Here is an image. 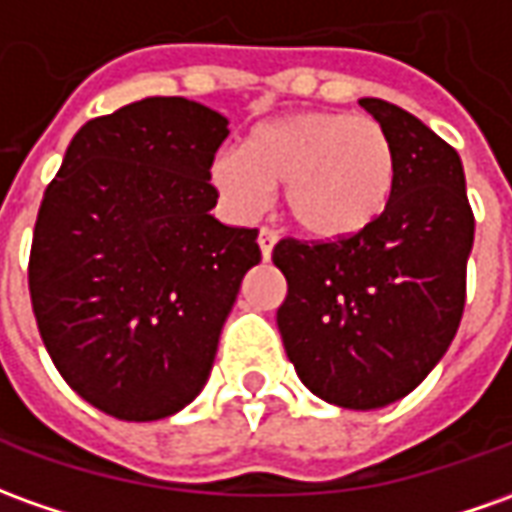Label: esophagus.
<instances>
[{
	"mask_svg": "<svg viewBox=\"0 0 512 512\" xmlns=\"http://www.w3.org/2000/svg\"><path fill=\"white\" fill-rule=\"evenodd\" d=\"M276 239L278 236L270 231V228H262L259 231V248H262V259L267 262L270 256H273V248H276Z\"/></svg>",
	"mask_w": 512,
	"mask_h": 512,
	"instance_id": "obj_1",
	"label": "esophagus"
}]
</instances>
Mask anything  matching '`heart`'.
Segmentation results:
<instances>
[{"label": "heart", "instance_id": "1", "mask_svg": "<svg viewBox=\"0 0 512 512\" xmlns=\"http://www.w3.org/2000/svg\"><path fill=\"white\" fill-rule=\"evenodd\" d=\"M211 183L236 217H256L281 186L284 217L315 242H345L379 222L396 189L387 130L345 111H298L253 128L211 161Z\"/></svg>", "mask_w": 512, "mask_h": 512}]
</instances>
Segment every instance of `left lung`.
<instances>
[{"label":"left lung","instance_id":"8db88e82","mask_svg":"<svg viewBox=\"0 0 512 512\" xmlns=\"http://www.w3.org/2000/svg\"><path fill=\"white\" fill-rule=\"evenodd\" d=\"M396 147V189L379 222L345 242L281 239L284 351L317 398L379 410L412 393L449 351L465 306L474 211L457 150L404 108L365 97Z\"/></svg>","mask_w":512,"mask_h":512}]
</instances>
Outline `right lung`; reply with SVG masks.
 Returning <instances> with one entry per match:
<instances>
[{
    "instance_id": "obj_1",
    "label": "right lung",
    "mask_w": 512,
    "mask_h": 512,
    "mask_svg": "<svg viewBox=\"0 0 512 512\" xmlns=\"http://www.w3.org/2000/svg\"><path fill=\"white\" fill-rule=\"evenodd\" d=\"M228 119L147 97L74 133L30 250L41 340L66 384L119 421H158L209 379L256 228L222 225L211 161Z\"/></svg>"
}]
</instances>
